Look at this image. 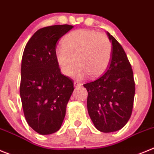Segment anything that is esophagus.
<instances>
[{
	"label": "esophagus",
	"mask_w": 154,
	"mask_h": 154,
	"mask_svg": "<svg viewBox=\"0 0 154 154\" xmlns=\"http://www.w3.org/2000/svg\"><path fill=\"white\" fill-rule=\"evenodd\" d=\"M74 87H80V86L82 85V84H81V83H80V82H77V81H74Z\"/></svg>",
	"instance_id": "1"
}]
</instances>
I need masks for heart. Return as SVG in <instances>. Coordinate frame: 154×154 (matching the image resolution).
Returning a JSON list of instances; mask_svg holds the SVG:
<instances>
[{
	"instance_id": "1",
	"label": "heart",
	"mask_w": 154,
	"mask_h": 154,
	"mask_svg": "<svg viewBox=\"0 0 154 154\" xmlns=\"http://www.w3.org/2000/svg\"><path fill=\"white\" fill-rule=\"evenodd\" d=\"M63 45L55 50V57L64 75L73 74L77 63L76 77L81 78L89 74L100 76L111 60L112 45L107 36L91 30H77L63 39Z\"/></svg>"
}]
</instances>
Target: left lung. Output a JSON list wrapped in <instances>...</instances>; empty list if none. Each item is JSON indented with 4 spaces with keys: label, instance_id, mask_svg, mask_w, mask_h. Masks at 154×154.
<instances>
[{
    "label": "left lung",
    "instance_id": "left-lung-1",
    "mask_svg": "<svg viewBox=\"0 0 154 154\" xmlns=\"http://www.w3.org/2000/svg\"><path fill=\"white\" fill-rule=\"evenodd\" d=\"M112 42V57L106 71L84 84L87 89V110L98 131L114 132L131 118L135 94L131 65L120 43L107 32Z\"/></svg>",
    "mask_w": 154,
    "mask_h": 154
}]
</instances>
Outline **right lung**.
<instances>
[{"instance_id":"right-lung-1","label":"right lung","mask_w":154,"mask_h":154,"mask_svg":"<svg viewBox=\"0 0 154 154\" xmlns=\"http://www.w3.org/2000/svg\"><path fill=\"white\" fill-rule=\"evenodd\" d=\"M73 27L68 24L43 27L30 37L23 51L22 107L28 125L42 135L60 128L74 89L72 79L61 74L55 57L57 41Z\"/></svg>"}]
</instances>
